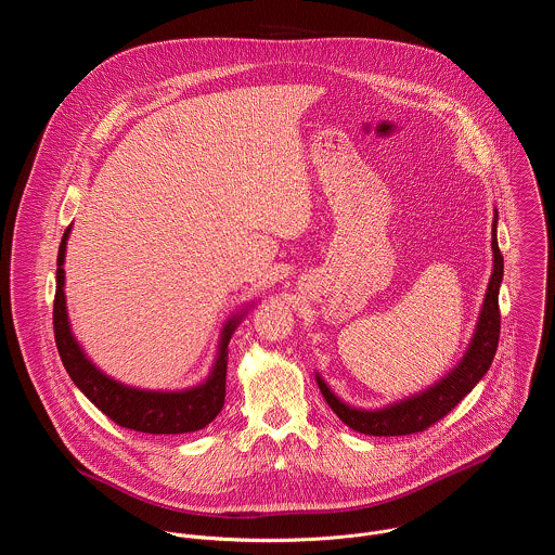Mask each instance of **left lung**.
Here are the masks:
<instances>
[{"mask_svg": "<svg viewBox=\"0 0 555 555\" xmlns=\"http://www.w3.org/2000/svg\"><path fill=\"white\" fill-rule=\"evenodd\" d=\"M496 219L499 215L494 217V230H492L494 232L492 236L494 270L486 292L477 332H474L463 360L446 377H441L435 386L422 390L420 395H413L409 400L395 402L379 411H362L338 400L334 390L325 384V379L321 375H315V382L321 386L325 402L349 428L362 435H373V437H400V435L422 433L433 424H437L439 420H443L488 373L496 356L499 334H501L499 289L503 281V255L496 242Z\"/></svg>", "mask_w": 555, "mask_h": 555, "instance_id": "left-lung-1", "label": "left lung"}]
</instances>
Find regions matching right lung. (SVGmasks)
Masks as SVG:
<instances>
[{
    "label": "right lung",
    "instance_id": "add662e5",
    "mask_svg": "<svg viewBox=\"0 0 555 555\" xmlns=\"http://www.w3.org/2000/svg\"><path fill=\"white\" fill-rule=\"evenodd\" d=\"M69 228L65 230L59 259H56V294H54V340L61 356V362L72 377V382L86 392V398L103 411L112 422L122 428L149 433V435H184L195 433L208 426L225 400V366H228V343L240 325L242 315H232L221 332L219 353L212 364L210 375L204 384L186 388V390H142L127 384H120L107 377L101 369H96L83 349L72 336L67 323V307H65V244H67Z\"/></svg>",
    "mask_w": 555,
    "mask_h": 555
}]
</instances>
